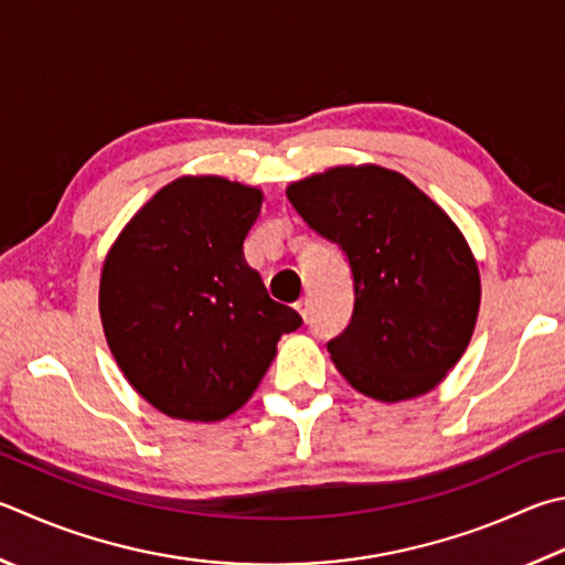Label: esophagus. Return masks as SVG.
I'll use <instances>...</instances> for the list:
<instances>
[{
	"instance_id": "esophagus-1",
	"label": "esophagus",
	"mask_w": 565,
	"mask_h": 565,
	"mask_svg": "<svg viewBox=\"0 0 565 565\" xmlns=\"http://www.w3.org/2000/svg\"><path fill=\"white\" fill-rule=\"evenodd\" d=\"M294 309L299 311V316L306 321V318H309V313H311V301L309 299H299V301L294 303Z\"/></svg>"
}]
</instances>
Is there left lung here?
I'll return each instance as SVG.
<instances>
[{
    "mask_svg": "<svg viewBox=\"0 0 565 565\" xmlns=\"http://www.w3.org/2000/svg\"><path fill=\"white\" fill-rule=\"evenodd\" d=\"M286 198L351 262V323L328 341L345 381L381 403L443 383L467 351L481 301L477 259L449 214L381 166L328 168L291 182Z\"/></svg>",
    "mask_w": 565,
    "mask_h": 565,
    "instance_id": "8db88e82",
    "label": "left lung"
}]
</instances>
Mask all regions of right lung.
Instances as JSON below:
<instances>
[{
	"label": "right lung",
	"mask_w": 565,
	"mask_h": 565,
	"mask_svg": "<svg viewBox=\"0 0 565 565\" xmlns=\"http://www.w3.org/2000/svg\"><path fill=\"white\" fill-rule=\"evenodd\" d=\"M259 188L184 175L122 227L100 269L98 311L113 358L162 415L220 423L247 403L303 321L244 259Z\"/></svg>",
	"instance_id": "obj_1"
}]
</instances>
